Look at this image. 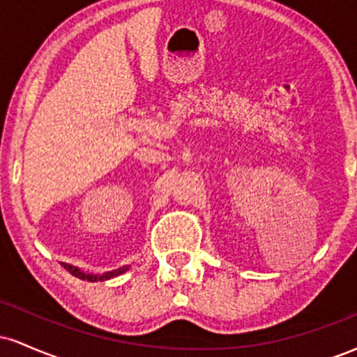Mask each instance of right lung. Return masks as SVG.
I'll return each mask as SVG.
<instances>
[{
	"instance_id": "1",
	"label": "right lung",
	"mask_w": 357,
	"mask_h": 357,
	"mask_svg": "<svg viewBox=\"0 0 357 357\" xmlns=\"http://www.w3.org/2000/svg\"><path fill=\"white\" fill-rule=\"evenodd\" d=\"M63 267L67 268L68 272H70L73 277L80 278V280H87V282H105V280H110V278L119 277V275H122V273H126L127 270H129L130 265H124V267L116 268V270H110V272H105V273H85V272H82V270H80L79 267H72V265H67V264H63Z\"/></svg>"
}]
</instances>
